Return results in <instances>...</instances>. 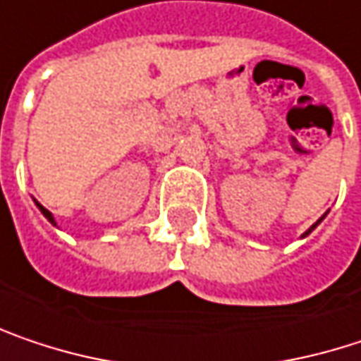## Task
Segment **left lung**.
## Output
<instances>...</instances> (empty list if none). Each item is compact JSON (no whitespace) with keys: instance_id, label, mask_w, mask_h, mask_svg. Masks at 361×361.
I'll return each mask as SVG.
<instances>
[{"instance_id":"1","label":"left lung","mask_w":361,"mask_h":361,"mask_svg":"<svg viewBox=\"0 0 361 361\" xmlns=\"http://www.w3.org/2000/svg\"><path fill=\"white\" fill-rule=\"evenodd\" d=\"M322 219H324V214H322V216H320V219H318V221H316V223H314V225H312L310 229H308V231H306V233H304V235H302V238H306V235H308V233H312V231H314V229H316V225H318V223H320V221H322Z\"/></svg>"}]
</instances>
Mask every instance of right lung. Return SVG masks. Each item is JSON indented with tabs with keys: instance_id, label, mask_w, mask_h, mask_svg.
<instances>
[{
	"instance_id": "add662e5",
	"label": "right lung",
	"mask_w": 361,
	"mask_h": 361,
	"mask_svg": "<svg viewBox=\"0 0 361 361\" xmlns=\"http://www.w3.org/2000/svg\"><path fill=\"white\" fill-rule=\"evenodd\" d=\"M37 207H39V211H41V213H43V214H45V216H47V221H49L51 225H55V219H53V214H51L49 211H47V209L43 207V204H39V202H37Z\"/></svg>"
}]
</instances>
